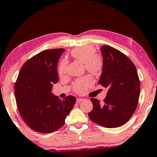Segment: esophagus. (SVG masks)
Listing matches in <instances>:
<instances>
[{
	"label": "esophagus",
	"instance_id": "34e87169",
	"mask_svg": "<svg viewBox=\"0 0 157 157\" xmlns=\"http://www.w3.org/2000/svg\"><path fill=\"white\" fill-rule=\"evenodd\" d=\"M76 101H77V102H78V103H81L83 101V98H77Z\"/></svg>",
	"mask_w": 157,
	"mask_h": 157
}]
</instances>
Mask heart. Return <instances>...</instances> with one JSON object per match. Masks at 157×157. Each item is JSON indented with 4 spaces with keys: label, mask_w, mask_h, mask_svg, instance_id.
Segmentation results:
<instances>
[{
    "label": "heart",
    "mask_w": 157,
    "mask_h": 157,
    "mask_svg": "<svg viewBox=\"0 0 157 157\" xmlns=\"http://www.w3.org/2000/svg\"><path fill=\"white\" fill-rule=\"evenodd\" d=\"M94 47L85 45L73 49L71 51V56L74 59L84 63L85 68L89 72L94 75H98L102 71L103 61L99 54H96ZM67 61L63 60L59 67V74L63 76L67 73ZM92 84V81L89 76H86L78 78L74 84V91L78 93L84 92L88 87Z\"/></svg>",
    "instance_id": "1"
}]
</instances>
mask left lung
Masks as SVG:
<instances>
[{"instance_id": "left-lung-1", "label": "left lung", "mask_w": 157, "mask_h": 157, "mask_svg": "<svg viewBox=\"0 0 157 157\" xmlns=\"http://www.w3.org/2000/svg\"><path fill=\"white\" fill-rule=\"evenodd\" d=\"M103 65L98 84L108 87L103 103L91 98L92 110L88 116L103 127L124 125L135 112L140 94V81L135 65L121 52L109 45L101 48Z\"/></svg>"}]
</instances>
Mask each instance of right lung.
<instances>
[{
    "mask_svg": "<svg viewBox=\"0 0 157 157\" xmlns=\"http://www.w3.org/2000/svg\"><path fill=\"white\" fill-rule=\"evenodd\" d=\"M64 49L40 52L22 66L14 86L17 108L22 119L33 130L51 133L65 124L76 103L68 96L62 101L52 92L59 81L57 64Z\"/></svg>",
    "mask_w": 157,
    "mask_h": 157,
    "instance_id": "add662e5",
    "label": "right lung"
}]
</instances>
